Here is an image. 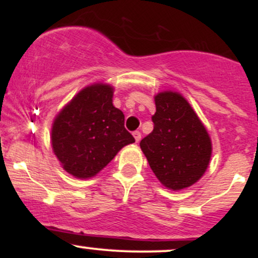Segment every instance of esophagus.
I'll return each mask as SVG.
<instances>
[{
    "mask_svg": "<svg viewBox=\"0 0 258 258\" xmlns=\"http://www.w3.org/2000/svg\"><path fill=\"white\" fill-rule=\"evenodd\" d=\"M133 137H135L136 142H137V143H138V142L141 141V138H142V133L139 132V131H135V132H133Z\"/></svg>",
    "mask_w": 258,
    "mask_h": 258,
    "instance_id": "esophagus-1",
    "label": "esophagus"
}]
</instances>
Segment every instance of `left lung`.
Returning <instances> with one entry per match:
<instances>
[{
    "mask_svg": "<svg viewBox=\"0 0 258 258\" xmlns=\"http://www.w3.org/2000/svg\"><path fill=\"white\" fill-rule=\"evenodd\" d=\"M155 105L154 130L139 146L156 178L166 188H188L209 166L211 139L197 112L178 92H160Z\"/></svg>",
    "mask_w": 258,
    "mask_h": 258,
    "instance_id": "left-lung-1",
    "label": "left lung"
}]
</instances>
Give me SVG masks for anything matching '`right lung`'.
Masks as SVG:
<instances>
[{
    "instance_id": "1",
    "label": "right lung",
    "mask_w": 258,
    "mask_h": 258,
    "mask_svg": "<svg viewBox=\"0 0 258 258\" xmlns=\"http://www.w3.org/2000/svg\"><path fill=\"white\" fill-rule=\"evenodd\" d=\"M114 87L93 84L59 111L52 125V148L61 166L76 178H91L120 149L135 142L125 115L112 105Z\"/></svg>"
}]
</instances>
